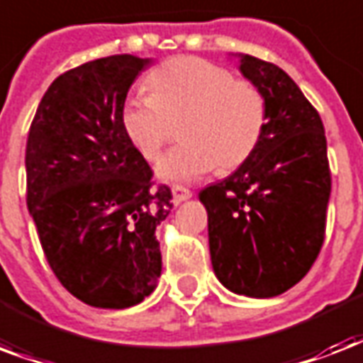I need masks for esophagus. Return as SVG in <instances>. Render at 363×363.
<instances>
[{"label": "esophagus", "instance_id": "34e87169", "mask_svg": "<svg viewBox=\"0 0 363 363\" xmlns=\"http://www.w3.org/2000/svg\"><path fill=\"white\" fill-rule=\"evenodd\" d=\"M171 192H173V201H175V203H181V201L192 198V192H190L188 188L181 186V184H175V186L171 188Z\"/></svg>", "mask_w": 363, "mask_h": 363}]
</instances>
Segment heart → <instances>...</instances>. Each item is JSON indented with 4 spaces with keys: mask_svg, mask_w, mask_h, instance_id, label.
<instances>
[{
    "mask_svg": "<svg viewBox=\"0 0 363 363\" xmlns=\"http://www.w3.org/2000/svg\"><path fill=\"white\" fill-rule=\"evenodd\" d=\"M148 95L127 96L120 108L121 131L148 160L162 156L181 121L182 143L163 157L157 177L188 182L213 169L234 171L255 154L267 131L268 102L251 79L226 66L181 55L145 77Z\"/></svg>",
    "mask_w": 363,
    "mask_h": 363,
    "instance_id": "1",
    "label": "heart"
}]
</instances>
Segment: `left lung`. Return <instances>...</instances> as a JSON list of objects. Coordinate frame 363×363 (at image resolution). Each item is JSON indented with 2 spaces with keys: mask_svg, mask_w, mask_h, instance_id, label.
<instances>
[{
  "mask_svg": "<svg viewBox=\"0 0 363 363\" xmlns=\"http://www.w3.org/2000/svg\"><path fill=\"white\" fill-rule=\"evenodd\" d=\"M240 70L267 96V131L255 154L200 200L220 284L276 297L308 274L325 240L328 140L318 110L280 66L243 55Z\"/></svg>",
  "mask_w": 363,
  "mask_h": 363,
  "instance_id": "obj_1",
  "label": "left lung"
}]
</instances>
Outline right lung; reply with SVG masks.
<instances>
[{"instance_id":"add662e5","label":"right lung","mask_w":363,"mask_h":363,"mask_svg":"<svg viewBox=\"0 0 363 363\" xmlns=\"http://www.w3.org/2000/svg\"><path fill=\"white\" fill-rule=\"evenodd\" d=\"M150 60L112 55L49 85L26 140V203L57 280L96 308H127L162 274L156 228L171 188L125 138L120 108Z\"/></svg>"}]
</instances>
